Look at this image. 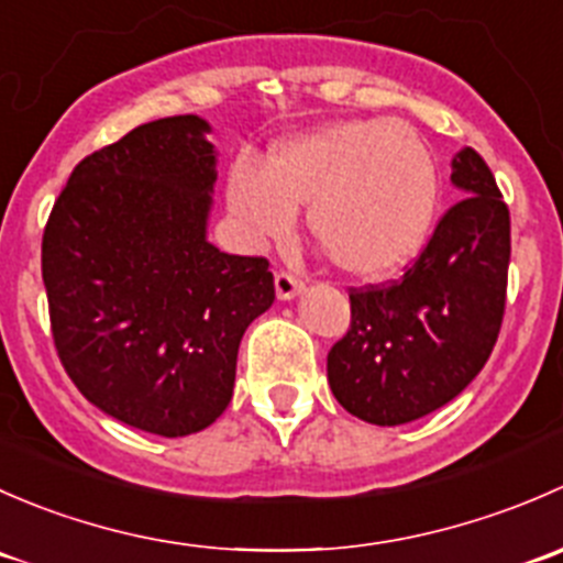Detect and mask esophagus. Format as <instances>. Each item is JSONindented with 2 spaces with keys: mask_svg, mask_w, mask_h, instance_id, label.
<instances>
[{
  "mask_svg": "<svg viewBox=\"0 0 563 563\" xmlns=\"http://www.w3.org/2000/svg\"><path fill=\"white\" fill-rule=\"evenodd\" d=\"M275 291H277V299H294L299 297V294L305 291V280H299L297 275H291V272H277L275 275Z\"/></svg>",
  "mask_w": 563,
  "mask_h": 563,
  "instance_id": "1",
  "label": "esophagus"
}]
</instances>
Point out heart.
Masks as SVG:
<instances>
[{
	"mask_svg": "<svg viewBox=\"0 0 563 563\" xmlns=\"http://www.w3.org/2000/svg\"><path fill=\"white\" fill-rule=\"evenodd\" d=\"M229 212L255 240L283 236L308 207V234L334 269L384 280L433 234L441 176L422 135L397 119H343L269 150L261 168L234 163Z\"/></svg>",
	"mask_w": 563,
	"mask_h": 563,
	"instance_id": "obj_1",
	"label": "heart"
}]
</instances>
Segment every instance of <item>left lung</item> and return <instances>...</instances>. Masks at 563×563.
<instances>
[{
  "label": "left lung",
  "mask_w": 563,
  "mask_h": 563,
  "mask_svg": "<svg viewBox=\"0 0 563 563\" xmlns=\"http://www.w3.org/2000/svg\"><path fill=\"white\" fill-rule=\"evenodd\" d=\"M463 192L411 269L384 288L351 291V329L327 356L340 406L382 428L413 422L485 367L507 302L509 209L471 146L452 157Z\"/></svg>",
  "instance_id": "8db88e82"
}]
</instances>
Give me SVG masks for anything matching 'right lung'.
I'll return each instance as SVG.
<instances>
[{
	"label": "right lung",
	"instance_id": "obj_1",
	"mask_svg": "<svg viewBox=\"0 0 563 563\" xmlns=\"http://www.w3.org/2000/svg\"><path fill=\"white\" fill-rule=\"evenodd\" d=\"M196 113L139 124L73 168L43 234L56 354L92 406L144 433L209 428L245 329L275 302L269 261L207 240L218 150Z\"/></svg>",
	"mask_w": 563,
	"mask_h": 563
}]
</instances>
